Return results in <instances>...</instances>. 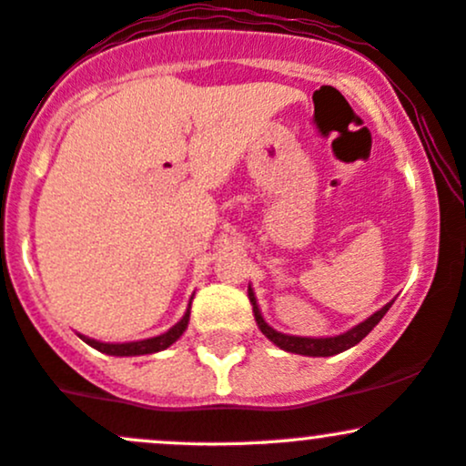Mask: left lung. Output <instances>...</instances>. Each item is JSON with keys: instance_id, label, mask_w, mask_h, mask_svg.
Segmentation results:
<instances>
[{"instance_id": "obj_1", "label": "left lung", "mask_w": 466, "mask_h": 466, "mask_svg": "<svg viewBox=\"0 0 466 466\" xmlns=\"http://www.w3.org/2000/svg\"><path fill=\"white\" fill-rule=\"evenodd\" d=\"M248 299H251V304H253V315H255V322H258L259 331L267 335L275 347H279L282 351H289V353L311 355V358H329V355H338V353L347 351V349L355 347L360 339L367 338V335L373 331L375 324L384 318V313H387L393 304V299H391V302L384 304L380 311H375L371 318H367L364 322H360L358 327H353L351 331H347V333L333 335V338H299V335H287V333L275 331V329H271L267 322H264L262 311H259L258 299H255V293L251 287H248Z\"/></svg>"}]
</instances>
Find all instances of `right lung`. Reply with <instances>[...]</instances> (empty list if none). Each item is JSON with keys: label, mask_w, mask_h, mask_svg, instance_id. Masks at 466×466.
<instances>
[{"label": "right lung", "mask_w": 466, "mask_h": 466, "mask_svg": "<svg viewBox=\"0 0 466 466\" xmlns=\"http://www.w3.org/2000/svg\"><path fill=\"white\" fill-rule=\"evenodd\" d=\"M188 318H191V304H188V309H187V313H184V318L179 319V322L175 324V327L168 329L167 333L155 335V338H148V339H139V342L111 344V342H99V339L86 338V335H79V338H82L84 342L88 344V347L97 349V351H102V353H106V355H122V358H128V355H148V353L164 351V349L171 347L175 339H179V335L187 331Z\"/></svg>", "instance_id": "right-lung-1"}]
</instances>
